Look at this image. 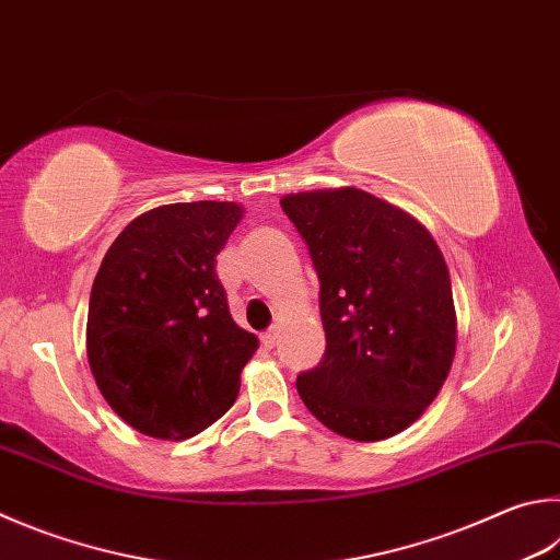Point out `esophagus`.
Here are the masks:
<instances>
[{"mask_svg": "<svg viewBox=\"0 0 560 560\" xmlns=\"http://www.w3.org/2000/svg\"><path fill=\"white\" fill-rule=\"evenodd\" d=\"M277 338H279V335H277V330H267V332H261V342H264V348H267V350H271L273 348V345H277Z\"/></svg>", "mask_w": 560, "mask_h": 560, "instance_id": "obj_1", "label": "esophagus"}]
</instances>
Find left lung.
Segmentation results:
<instances>
[{
	"label": "left lung",
	"mask_w": 560,
	"mask_h": 560,
	"mask_svg": "<svg viewBox=\"0 0 560 560\" xmlns=\"http://www.w3.org/2000/svg\"><path fill=\"white\" fill-rule=\"evenodd\" d=\"M281 208L320 279L325 354L299 374L301 399L345 439H392L429 409L455 358L443 254L409 212L352 186L289 192Z\"/></svg>",
	"instance_id": "obj_1"
}]
</instances>
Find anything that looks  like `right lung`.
I'll list each match as a JSON object with an SVG mask.
<instances>
[{"label": "right lung", "mask_w": 560, "mask_h": 560, "mask_svg": "<svg viewBox=\"0 0 560 560\" xmlns=\"http://www.w3.org/2000/svg\"><path fill=\"white\" fill-rule=\"evenodd\" d=\"M245 208L171 202L112 242L90 293L88 362L121 421L161 441L215 423L237 399L257 335L232 320L218 254Z\"/></svg>", "instance_id": "right-lung-1"}]
</instances>
